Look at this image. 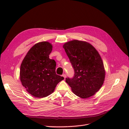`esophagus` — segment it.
<instances>
[{"label":"esophagus","instance_id":"obj_1","mask_svg":"<svg viewBox=\"0 0 129 129\" xmlns=\"http://www.w3.org/2000/svg\"><path fill=\"white\" fill-rule=\"evenodd\" d=\"M62 76H63V77H64V79H66V74H63V75H62Z\"/></svg>","mask_w":129,"mask_h":129}]
</instances>
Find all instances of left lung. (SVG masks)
<instances>
[{"label":"left lung","instance_id":"left-lung-1","mask_svg":"<svg viewBox=\"0 0 129 129\" xmlns=\"http://www.w3.org/2000/svg\"><path fill=\"white\" fill-rule=\"evenodd\" d=\"M63 48L74 69L73 79L66 82L74 94L82 99L94 95L104 83L105 71L100 54L90 43L77 40L69 41Z\"/></svg>","mask_w":129,"mask_h":129}]
</instances>
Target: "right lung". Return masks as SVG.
Here are the masks:
<instances>
[{"label": "right lung", "instance_id": "right-lung-1", "mask_svg": "<svg viewBox=\"0 0 129 129\" xmlns=\"http://www.w3.org/2000/svg\"><path fill=\"white\" fill-rule=\"evenodd\" d=\"M53 46L48 41L35 44L23 59L20 69L22 85L29 94L37 98L49 96L64 79L55 73L56 62L50 59Z\"/></svg>", "mask_w": 129, "mask_h": 129}]
</instances>
